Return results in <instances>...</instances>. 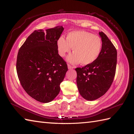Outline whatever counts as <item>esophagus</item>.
I'll return each instance as SVG.
<instances>
[{"label": "esophagus", "mask_w": 134, "mask_h": 134, "mask_svg": "<svg viewBox=\"0 0 134 134\" xmlns=\"http://www.w3.org/2000/svg\"><path fill=\"white\" fill-rule=\"evenodd\" d=\"M68 67L69 69H73V68H74V66H72L70 65V64H68Z\"/></svg>", "instance_id": "1"}]
</instances>
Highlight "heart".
Returning <instances> with one entry per match:
<instances>
[{"instance_id": "b5f03b06", "label": "heart", "mask_w": 134, "mask_h": 134, "mask_svg": "<svg viewBox=\"0 0 134 134\" xmlns=\"http://www.w3.org/2000/svg\"><path fill=\"white\" fill-rule=\"evenodd\" d=\"M102 42L98 36L84 31H75L69 33L65 40L60 37L57 42L59 54L64 57L72 48L73 54L68 58L73 64L86 65L93 63L98 57Z\"/></svg>"}]
</instances>
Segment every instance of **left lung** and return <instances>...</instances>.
<instances>
[{"label":"left lung","mask_w":134,"mask_h":134,"mask_svg":"<svg viewBox=\"0 0 134 134\" xmlns=\"http://www.w3.org/2000/svg\"><path fill=\"white\" fill-rule=\"evenodd\" d=\"M102 45L98 57L85 66L76 68V83L80 94L88 100L99 98L106 93L114 79L117 50L103 32L99 33Z\"/></svg>","instance_id":"1"}]
</instances>
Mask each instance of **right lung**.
<instances>
[{
	"label": "right lung",
	"instance_id": "1",
	"mask_svg": "<svg viewBox=\"0 0 134 134\" xmlns=\"http://www.w3.org/2000/svg\"><path fill=\"white\" fill-rule=\"evenodd\" d=\"M64 30L57 26L35 30L20 47L16 69L24 90L32 98L48 103L58 95L68 66L58 54L57 42Z\"/></svg>",
	"mask_w": 134,
	"mask_h": 134
}]
</instances>
